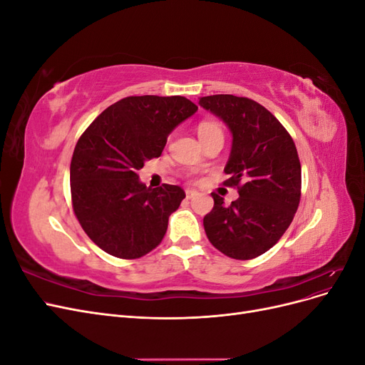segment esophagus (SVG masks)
Segmentation results:
<instances>
[{
  "mask_svg": "<svg viewBox=\"0 0 365 365\" xmlns=\"http://www.w3.org/2000/svg\"><path fill=\"white\" fill-rule=\"evenodd\" d=\"M197 195V192L196 190H185V196H187V200H192V197H195Z\"/></svg>",
  "mask_w": 365,
  "mask_h": 365,
  "instance_id": "1",
  "label": "esophagus"
}]
</instances>
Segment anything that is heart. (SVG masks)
<instances>
[{
	"mask_svg": "<svg viewBox=\"0 0 365 365\" xmlns=\"http://www.w3.org/2000/svg\"><path fill=\"white\" fill-rule=\"evenodd\" d=\"M215 132H222V128H220L219 123L216 121H201L200 125H197V135L200 138H204L210 134H215Z\"/></svg>",
	"mask_w": 365,
	"mask_h": 365,
	"instance_id": "heart-1",
	"label": "heart"
}]
</instances>
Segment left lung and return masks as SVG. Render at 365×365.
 Returning a JSON list of instances; mask_svg holds the SVG:
<instances>
[{
  "label": "left lung",
  "mask_w": 365,
  "mask_h": 365,
  "mask_svg": "<svg viewBox=\"0 0 365 365\" xmlns=\"http://www.w3.org/2000/svg\"><path fill=\"white\" fill-rule=\"evenodd\" d=\"M200 105L222 118L233 134L225 165L239 197L230 205L212 193L215 205L204 216L205 235L216 250L250 260L272 248L291 225L302 197V164L289 132L267 108L248 97L216 94Z\"/></svg>",
  "instance_id": "8db88e82"
}]
</instances>
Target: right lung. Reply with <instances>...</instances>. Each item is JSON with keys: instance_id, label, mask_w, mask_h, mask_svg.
<instances>
[{"instance_id": "1", "label": "right lung", "mask_w": 365, "mask_h": 365, "mask_svg": "<svg viewBox=\"0 0 365 365\" xmlns=\"http://www.w3.org/2000/svg\"><path fill=\"white\" fill-rule=\"evenodd\" d=\"M196 111L181 96H129L106 108L77 140L70 165L73 212L98 248L130 260L161 244L185 193L170 184L150 189L138 181V170L161 155L168 135Z\"/></svg>"}]
</instances>
